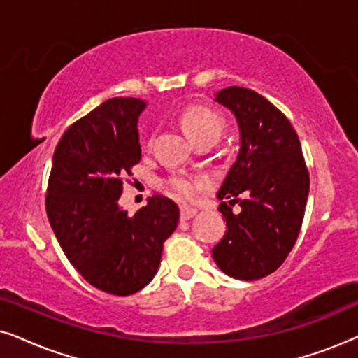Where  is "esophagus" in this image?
Listing matches in <instances>:
<instances>
[{
    "label": "esophagus",
    "instance_id": "34e87169",
    "mask_svg": "<svg viewBox=\"0 0 358 358\" xmlns=\"http://www.w3.org/2000/svg\"><path fill=\"white\" fill-rule=\"evenodd\" d=\"M197 215V210L192 207H180V220H190Z\"/></svg>",
    "mask_w": 358,
    "mask_h": 358
}]
</instances>
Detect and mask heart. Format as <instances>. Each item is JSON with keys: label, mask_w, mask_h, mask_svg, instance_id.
Masks as SVG:
<instances>
[{"label": "heart", "mask_w": 358, "mask_h": 358, "mask_svg": "<svg viewBox=\"0 0 358 358\" xmlns=\"http://www.w3.org/2000/svg\"><path fill=\"white\" fill-rule=\"evenodd\" d=\"M180 125L194 141L203 138H220L223 134L227 120L217 110L205 106H190L180 115ZM205 182L199 178H189L184 174L169 176L164 179V187L171 197L180 200V202H190L197 197L199 190Z\"/></svg>", "instance_id": "heart-1"}]
</instances>
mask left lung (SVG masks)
<instances>
[{"mask_svg": "<svg viewBox=\"0 0 358 358\" xmlns=\"http://www.w3.org/2000/svg\"><path fill=\"white\" fill-rule=\"evenodd\" d=\"M215 101L236 117L241 146L217 194L220 200L229 199L218 207L228 231L212 256L227 275L257 280L275 272L295 246L310 173L295 129L266 97L229 86ZM234 203L242 207L238 214L231 208Z\"/></svg>", "mask_w": 358, "mask_h": 358, "instance_id": "1", "label": "left lung"}]
</instances>
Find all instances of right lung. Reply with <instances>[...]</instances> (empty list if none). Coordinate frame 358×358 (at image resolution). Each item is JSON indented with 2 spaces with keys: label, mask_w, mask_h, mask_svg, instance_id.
I'll return each mask as SVG.
<instances>
[{
  "label": "right lung",
  "mask_w": 358,
  "mask_h": 358,
  "mask_svg": "<svg viewBox=\"0 0 358 358\" xmlns=\"http://www.w3.org/2000/svg\"><path fill=\"white\" fill-rule=\"evenodd\" d=\"M145 102L112 97L76 120L58 141L45 208L60 246L86 282L117 296L153 280L179 208L153 195L135 215L119 207L124 176L140 163L136 122Z\"/></svg>",
  "instance_id": "add662e5"
}]
</instances>
